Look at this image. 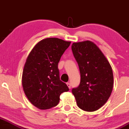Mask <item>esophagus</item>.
<instances>
[{"label": "esophagus", "instance_id": "obj_1", "mask_svg": "<svg viewBox=\"0 0 129 129\" xmlns=\"http://www.w3.org/2000/svg\"><path fill=\"white\" fill-rule=\"evenodd\" d=\"M66 84H67L68 87H69V88H71V85L70 83V82H68V83H66Z\"/></svg>", "mask_w": 129, "mask_h": 129}]
</instances>
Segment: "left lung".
<instances>
[{"mask_svg": "<svg viewBox=\"0 0 129 129\" xmlns=\"http://www.w3.org/2000/svg\"><path fill=\"white\" fill-rule=\"evenodd\" d=\"M71 49L81 73L79 85L72 89V93L82 110H97L106 103L113 90L111 66L100 48L91 41L73 43Z\"/></svg>", "mask_w": 129, "mask_h": 129, "instance_id": "obj_1", "label": "left lung"}]
</instances>
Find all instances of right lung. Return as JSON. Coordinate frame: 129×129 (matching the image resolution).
I'll return each mask as SVG.
<instances>
[{
    "label": "right lung",
    "mask_w": 129,
    "mask_h": 129,
    "mask_svg": "<svg viewBox=\"0 0 129 129\" xmlns=\"http://www.w3.org/2000/svg\"><path fill=\"white\" fill-rule=\"evenodd\" d=\"M70 44L58 38H47L37 43L29 54L22 84L26 96L36 107L47 109L56 106L61 94L69 90L59 79L58 64Z\"/></svg>",
    "instance_id": "add662e5"
}]
</instances>
